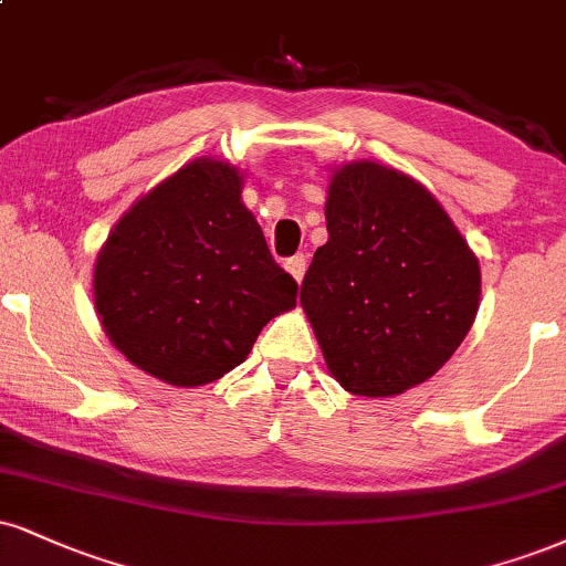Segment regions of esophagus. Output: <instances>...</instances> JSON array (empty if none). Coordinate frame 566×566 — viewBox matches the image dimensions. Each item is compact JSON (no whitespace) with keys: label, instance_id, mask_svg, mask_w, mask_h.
Wrapping results in <instances>:
<instances>
[{"label":"esophagus","instance_id":"obj_1","mask_svg":"<svg viewBox=\"0 0 566 566\" xmlns=\"http://www.w3.org/2000/svg\"><path fill=\"white\" fill-rule=\"evenodd\" d=\"M305 265H308V258L292 255V258H287V263H284V269L290 271V276L295 279V282H301V279L305 276Z\"/></svg>","mask_w":566,"mask_h":566}]
</instances>
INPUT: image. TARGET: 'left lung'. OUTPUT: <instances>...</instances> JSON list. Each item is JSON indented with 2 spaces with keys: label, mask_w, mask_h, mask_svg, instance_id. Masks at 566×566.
Here are the masks:
<instances>
[{
  "label": "left lung",
  "mask_w": 566,
  "mask_h": 566,
  "mask_svg": "<svg viewBox=\"0 0 566 566\" xmlns=\"http://www.w3.org/2000/svg\"><path fill=\"white\" fill-rule=\"evenodd\" d=\"M324 216L301 305L326 369L366 398L427 382L478 316V255L424 184L382 163L337 166Z\"/></svg>",
  "instance_id": "left-lung-1"
}]
</instances>
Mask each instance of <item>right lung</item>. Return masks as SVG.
<instances>
[{
    "mask_svg": "<svg viewBox=\"0 0 566 566\" xmlns=\"http://www.w3.org/2000/svg\"><path fill=\"white\" fill-rule=\"evenodd\" d=\"M237 166L197 158L118 218L94 261V311L136 369L174 387L240 366L297 284L242 202Z\"/></svg>",
    "mask_w": 566,
    "mask_h": 566,
    "instance_id": "right-lung-1",
    "label": "right lung"
}]
</instances>
